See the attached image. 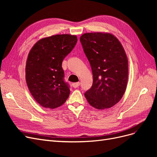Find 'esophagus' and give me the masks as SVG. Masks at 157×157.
<instances>
[{"label":"esophagus","instance_id":"obj_1","mask_svg":"<svg viewBox=\"0 0 157 157\" xmlns=\"http://www.w3.org/2000/svg\"><path fill=\"white\" fill-rule=\"evenodd\" d=\"M80 82H74L72 84V86L74 87V88H77L80 86Z\"/></svg>","mask_w":157,"mask_h":157}]
</instances>
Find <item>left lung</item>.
<instances>
[{"label":"left lung","instance_id":"left-lung-1","mask_svg":"<svg viewBox=\"0 0 157 157\" xmlns=\"http://www.w3.org/2000/svg\"><path fill=\"white\" fill-rule=\"evenodd\" d=\"M80 41L93 74L92 86L84 96L94 108H110L121 100L126 88L125 51L117 38L109 33H85Z\"/></svg>","mask_w":157,"mask_h":157}]
</instances>
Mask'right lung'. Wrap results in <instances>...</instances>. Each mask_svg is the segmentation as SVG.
<instances>
[{
    "instance_id": "obj_1",
    "label": "right lung",
    "mask_w": 157,
    "mask_h": 157,
    "mask_svg": "<svg viewBox=\"0 0 157 157\" xmlns=\"http://www.w3.org/2000/svg\"><path fill=\"white\" fill-rule=\"evenodd\" d=\"M77 42L75 35H57L40 39L31 50L26 63V82L41 106L55 109L68 98L70 86L65 81L62 61Z\"/></svg>"
}]
</instances>
